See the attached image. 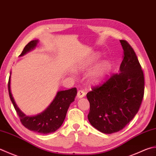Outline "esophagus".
Returning a JSON list of instances; mask_svg holds the SVG:
<instances>
[{"label": "esophagus", "mask_w": 156, "mask_h": 156, "mask_svg": "<svg viewBox=\"0 0 156 156\" xmlns=\"http://www.w3.org/2000/svg\"><path fill=\"white\" fill-rule=\"evenodd\" d=\"M86 95V92L83 90H79L77 92V97L79 98H83Z\"/></svg>", "instance_id": "34e87169"}]
</instances>
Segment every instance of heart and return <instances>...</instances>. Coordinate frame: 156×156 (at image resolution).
Masks as SVG:
<instances>
[{
    "instance_id": "1",
    "label": "heart",
    "mask_w": 156,
    "mask_h": 156,
    "mask_svg": "<svg viewBox=\"0 0 156 156\" xmlns=\"http://www.w3.org/2000/svg\"><path fill=\"white\" fill-rule=\"evenodd\" d=\"M94 60H91L90 61L84 65L82 69L87 68V66H90L91 64H93ZM110 63L107 60H104L102 62L100 63L96 68L92 70L88 75V79H89L90 81L92 82L93 83H98L100 81H101L103 79L106 75L107 74L108 70L110 69Z\"/></svg>"
}]
</instances>
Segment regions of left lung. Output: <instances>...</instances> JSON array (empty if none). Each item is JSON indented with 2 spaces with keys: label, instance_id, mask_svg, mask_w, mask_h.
<instances>
[{
  "label": "left lung",
  "instance_id": "1",
  "mask_svg": "<svg viewBox=\"0 0 156 156\" xmlns=\"http://www.w3.org/2000/svg\"><path fill=\"white\" fill-rule=\"evenodd\" d=\"M119 41L124 50L119 73L87 94L90 107L88 120L105 134L122 130L138 113L144 96L145 79L136 55L126 41Z\"/></svg>",
  "mask_w": 156,
  "mask_h": 156
}]
</instances>
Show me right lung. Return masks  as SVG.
Returning <instances> with one entry per match:
<instances>
[{
  "instance_id": "right-lung-1",
  "label": "right lung",
  "mask_w": 156,
  "mask_h": 156,
  "mask_svg": "<svg viewBox=\"0 0 156 156\" xmlns=\"http://www.w3.org/2000/svg\"><path fill=\"white\" fill-rule=\"evenodd\" d=\"M37 43L38 40H33L29 42L23 48L20 56L34 49L37 46ZM10 78L11 73L8 82L9 94L22 125L28 130L43 134L56 131L63 124L70 105L75 101L77 95V88L73 87L67 90L59 91L50 105L42 113L34 116H26L20 111L15 102L11 92Z\"/></svg>"
}]
</instances>
